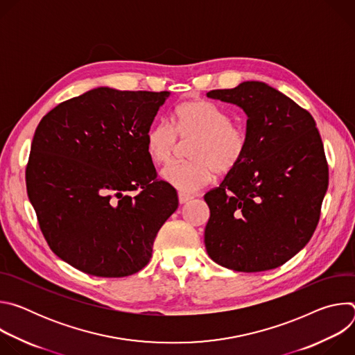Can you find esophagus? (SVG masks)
<instances>
[{
	"label": "esophagus",
	"instance_id": "34e87169",
	"mask_svg": "<svg viewBox=\"0 0 355 355\" xmlns=\"http://www.w3.org/2000/svg\"><path fill=\"white\" fill-rule=\"evenodd\" d=\"M192 199L191 195H185V193H178V200L180 204H187V202H189Z\"/></svg>",
	"mask_w": 355,
	"mask_h": 355
}]
</instances>
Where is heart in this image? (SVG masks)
Masks as SVG:
<instances>
[{
    "label": "heart",
    "mask_w": 355,
    "mask_h": 355,
    "mask_svg": "<svg viewBox=\"0 0 355 355\" xmlns=\"http://www.w3.org/2000/svg\"><path fill=\"white\" fill-rule=\"evenodd\" d=\"M173 125L159 121L144 136L150 160L159 166L170 164L177 153L178 139L193 140L188 159L191 163L170 166L162 178L181 193H193L209 185L216 173L229 174L245 157L248 139L233 125L232 116L208 99H191L180 104L173 114Z\"/></svg>",
    "instance_id": "obj_1"
}]
</instances>
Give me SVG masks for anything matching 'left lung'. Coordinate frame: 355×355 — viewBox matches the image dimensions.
I'll use <instances>...</instances> for the list:
<instances>
[{
  "mask_svg": "<svg viewBox=\"0 0 355 355\" xmlns=\"http://www.w3.org/2000/svg\"><path fill=\"white\" fill-rule=\"evenodd\" d=\"M207 96L244 111L248 139L241 164L204 196L208 254L233 271L277 268L306 245L320 218L329 167L316 122L261 81Z\"/></svg>",
  "mask_w": 355,
  "mask_h": 355,
  "instance_id": "left-lung-1",
  "label": "left lung"
}]
</instances>
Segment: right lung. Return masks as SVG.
<instances>
[{"mask_svg": "<svg viewBox=\"0 0 355 355\" xmlns=\"http://www.w3.org/2000/svg\"><path fill=\"white\" fill-rule=\"evenodd\" d=\"M168 96L98 87L37 125L28 196L49 247L71 267L119 278L150 261L160 227L178 208L177 191L157 180L144 144Z\"/></svg>", "mask_w": 355, "mask_h": 355, "instance_id": "right-lung-1", "label": "right lung"}]
</instances>
